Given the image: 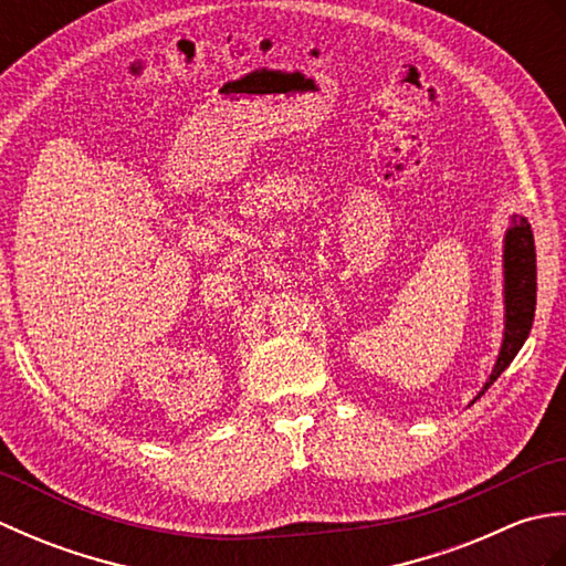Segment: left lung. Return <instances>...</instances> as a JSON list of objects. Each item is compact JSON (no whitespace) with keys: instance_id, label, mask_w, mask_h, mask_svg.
Masks as SVG:
<instances>
[{"instance_id":"obj_1","label":"left lung","mask_w":566,"mask_h":566,"mask_svg":"<svg viewBox=\"0 0 566 566\" xmlns=\"http://www.w3.org/2000/svg\"><path fill=\"white\" fill-rule=\"evenodd\" d=\"M537 298V268H535V243L531 223L523 216H513L506 231V245H503V304H506V328H503V345L491 377L484 384L482 394L494 384L501 371L506 369L513 357L518 355L527 333L533 328Z\"/></svg>"}]
</instances>
